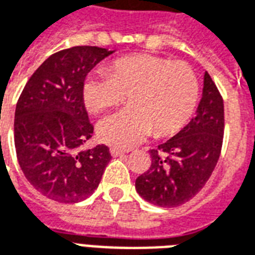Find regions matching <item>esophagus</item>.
Listing matches in <instances>:
<instances>
[{"label": "esophagus", "mask_w": 255, "mask_h": 255, "mask_svg": "<svg viewBox=\"0 0 255 255\" xmlns=\"http://www.w3.org/2000/svg\"><path fill=\"white\" fill-rule=\"evenodd\" d=\"M111 154H112V157H120V155L126 154V151H124V150L116 149V147H112Z\"/></svg>", "instance_id": "obj_1"}]
</instances>
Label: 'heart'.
<instances>
[{
	"label": "heart",
	"mask_w": 255,
	"mask_h": 255,
	"mask_svg": "<svg viewBox=\"0 0 255 255\" xmlns=\"http://www.w3.org/2000/svg\"><path fill=\"white\" fill-rule=\"evenodd\" d=\"M128 97V109L101 120L97 128L104 143L129 149L153 131L166 136L180 131L195 111L199 83L183 61L153 54H133L115 60L106 72H93L82 84L84 106L91 113L116 108Z\"/></svg>",
	"instance_id": "obj_1"
}]
</instances>
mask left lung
Masks as SVG:
<instances>
[{"label":"left lung","mask_w":255,"mask_h":255,"mask_svg":"<svg viewBox=\"0 0 255 255\" xmlns=\"http://www.w3.org/2000/svg\"><path fill=\"white\" fill-rule=\"evenodd\" d=\"M224 136V102L208 72L197 116L158 149L150 150L151 165L135 182L144 201L176 208L206 184L219 161Z\"/></svg>","instance_id":"8db88e82"}]
</instances>
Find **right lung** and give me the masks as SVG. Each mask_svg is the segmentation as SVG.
I'll use <instances>...</instances> for the list:
<instances>
[{"label": "right lung", "mask_w": 255, "mask_h": 255, "mask_svg": "<svg viewBox=\"0 0 255 255\" xmlns=\"http://www.w3.org/2000/svg\"><path fill=\"white\" fill-rule=\"evenodd\" d=\"M113 50L75 46L32 73L14 112V147L31 186L49 199L75 203L98 187L112 155L105 144L80 150L94 127L82 98L87 73Z\"/></svg>", "instance_id": "add662e5"}]
</instances>
